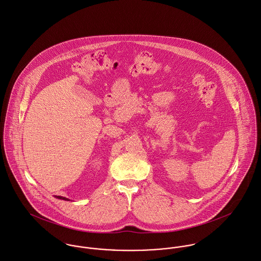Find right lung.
<instances>
[{
    "label": "right lung",
    "instance_id": "obj_1",
    "mask_svg": "<svg viewBox=\"0 0 261 261\" xmlns=\"http://www.w3.org/2000/svg\"><path fill=\"white\" fill-rule=\"evenodd\" d=\"M55 198H57V199H60V200H64V201H69L67 198H64V197H60V196H55Z\"/></svg>",
    "mask_w": 261,
    "mask_h": 261
}]
</instances>
